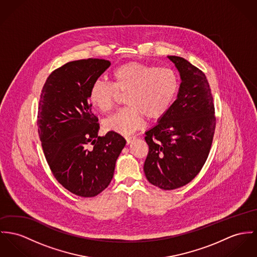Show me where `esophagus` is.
<instances>
[{
	"mask_svg": "<svg viewBox=\"0 0 257 257\" xmlns=\"http://www.w3.org/2000/svg\"><path fill=\"white\" fill-rule=\"evenodd\" d=\"M134 140H135V137H126V143H127V145L131 144Z\"/></svg>",
	"mask_w": 257,
	"mask_h": 257,
	"instance_id": "1",
	"label": "esophagus"
}]
</instances>
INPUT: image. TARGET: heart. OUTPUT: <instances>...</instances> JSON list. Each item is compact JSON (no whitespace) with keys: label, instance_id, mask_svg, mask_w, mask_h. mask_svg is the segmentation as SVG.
I'll return each mask as SVG.
<instances>
[{"label":"heart","instance_id":"1","mask_svg":"<svg viewBox=\"0 0 257 257\" xmlns=\"http://www.w3.org/2000/svg\"><path fill=\"white\" fill-rule=\"evenodd\" d=\"M112 85L95 81L89 91V100L102 113L109 112L120 94H125L126 107L104 121V127L121 135H130L144 124V117L160 118L176 97L179 81L168 67L129 61L119 65L111 75Z\"/></svg>","mask_w":257,"mask_h":257}]
</instances>
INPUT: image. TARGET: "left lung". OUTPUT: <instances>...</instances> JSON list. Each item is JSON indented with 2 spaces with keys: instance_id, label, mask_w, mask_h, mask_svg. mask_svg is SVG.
Instances as JSON below:
<instances>
[{
  "instance_id": "left-lung-1",
  "label": "left lung",
  "mask_w": 257,
  "mask_h": 257,
  "mask_svg": "<svg viewBox=\"0 0 257 257\" xmlns=\"http://www.w3.org/2000/svg\"><path fill=\"white\" fill-rule=\"evenodd\" d=\"M181 78L177 99L146 132L149 155L144 164L148 181L162 190L190 183L208 157L216 118L208 81L187 59L168 56Z\"/></svg>"
}]
</instances>
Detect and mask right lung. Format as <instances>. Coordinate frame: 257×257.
I'll use <instances>...</instances> for the list:
<instances>
[{"label":"right lung","mask_w":257,"mask_h":257,"mask_svg":"<svg viewBox=\"0 0 257 257\" xmlns=\"http://www.w3.org/2000/svg\"><path fill=\"white\" fill-rule=\"evenodd\" d=\"M109 65L99 59L67 62L50 74L40 97L37 124L48 164L59 184L83 198L109 185L126 145L113 131L98 136V118L89 103L92 84Z\"/></svg>","instance_id":"right-lung-1"}]
</instances>
